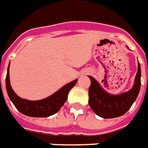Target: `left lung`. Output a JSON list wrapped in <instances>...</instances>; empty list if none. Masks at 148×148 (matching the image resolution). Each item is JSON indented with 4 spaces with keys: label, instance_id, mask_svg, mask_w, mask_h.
I'll list each match as a JSON object with an SVG mask.
<instances>
[{
    "label": "left lung",
    "instance_id": "obj_1",
    "mask_svg": "<svg viewBox=\"0 0 148 148\" xmlns=\"http://www.w3.org/2000/svg\"><path fill=\"white\" fill-rule=\"evenodd\" d=\"M89 88V105L95 114L104 119L122 116L131 108L136 100L141 87V66L138 62V71L134 85L127 92L112 95L107 92L99 83L92 77Z\"/></svg>",
    "mask_w": 148,
    "mask_h": 148
}]
</instances>
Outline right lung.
<instances>
[{"label":"right lung","instance_id":"obj_1","mask_svg":"<svg viewBox=\"0 0 148 148\" xmlns=\"http://www.w3.org/2000/svg\"><path fill=\"white\" fill-rule=\"evenodd\" d=\"M10 64L5 78V86L9 98L12 101L15 108L23 114L29 117L43 118L56 114L64 105L71 89L77 84V79L72 81L59 89L57 92L45 99L40 100H28L20 98L14 93L10 82Z\"/></svg>","mask_w":148,"mask_h":148}]
</instances>
